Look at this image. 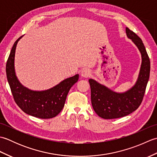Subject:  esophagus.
Returning a JSON list of instances; mask_svg holds the SVG:
<instances>
[{
  "mask_svg": "<svg viewBox=\"0 0 157 157\" xmlns=\"http://www.w3.org/2000/svg\"><path fill=\"white\" fill-rule=\"evenodd\" d=\"M91 75V72L88 69H83L81 72V75L84 78H88V77Z\"/></svg>",
  "mask_w": 157,
  "mask_h": 157,
  "instance_id": "1",
  "label": "esophagus"
}]
</instances>
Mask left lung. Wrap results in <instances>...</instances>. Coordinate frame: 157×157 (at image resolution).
Masks as SVG:
<instances>
[{
	"instance_id": "1",
	"label": "left lung",
	"mask_w": 157,
	"mask_h": 157,
	"mask_svg": "<svg viewBox=\"0 0 157 157\" xmlns=\"http://www.w3.org/2000/svg\"><path fill=\"white\" fill-rule=\"evenodd\" d=\"M126 34L137 46L142 59L138 81L134 87L126 92L119 94L94 79H89L92 107L96 114L105 119L122 117L136 111L142 102L149 79L151 62L142 40L128 28H126Z\"/></svg>"
}]
</instances>
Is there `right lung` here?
Masks as SVG:
<instances>
[{
	"label": "right lung",
	"instance_id": "obj_1",
	"mask_svg": "<svg viewBox=\"0 0 157 157\" xmlns=\"http://www.w3.org/2000/svg\"><path fill=\"white\" fill-rule=\"evenodd\" d=\"M19 38L13 44L6 64V73L14 101L27 114L41 119L55 117L62 111L67 96L73 85L78 82L79 75L65 79L48 90H29L20 84L15 75L14 58Z\"/></svg>",
	"mask_w": 157,
	"mask_h": 157
}]
</instances>
